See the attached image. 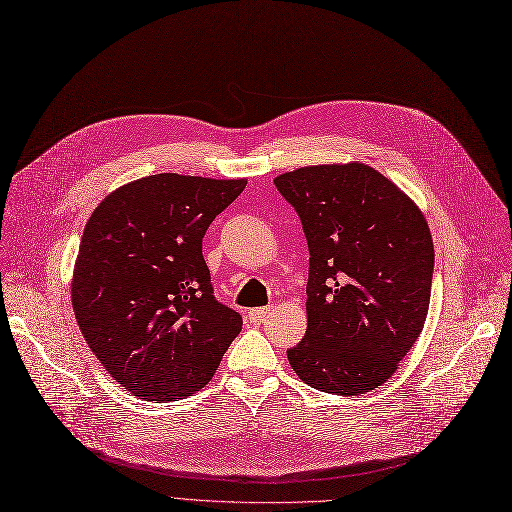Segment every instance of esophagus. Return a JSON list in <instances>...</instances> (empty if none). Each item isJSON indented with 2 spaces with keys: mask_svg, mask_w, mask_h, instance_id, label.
<instances>
[{
  "mask_svg": "<svg viewBox=\"0 0 512 512\" xmlns=\"http://www.w3.org/2000/svg\"><path fill=\"white\" fill-rule=\"evenodd\" d=\"M270 311H272V307H255V309H249V319H251V321H261Z\"/></svg>",
  "mask_w": 512,
  "mask_h": 512,
  "instance_id": "1",
  "label": "esophagus"
}]
</instances>
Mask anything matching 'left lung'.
<instances>
[{
  "instance_id": "1",
  "label": "left lung",
  "mask_w": 512,
  "mask_h": 512,
  "mask_svg": "<svg viewBox=\"0 0 512 512\" xmlns=\"http://www.w3.org/2000/svg\"><path fill=\"white\" fill-rule=\"evenodd\" d=\"M309 245L307 334L290 367L315 390L359 396L392 378L419 338L434 242L421 209L371 166L321 164L274 178Z\"/></svg>"
}]
</instances>
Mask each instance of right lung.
<instances>
[{"label":"right lung","instance_id":"obj_1","mask_svg":"<svg viewBox=\"0 0 512 512\" xmlns=\"http://www.w3.org/2000/svg\"><path fill=\"white\" fill-rule=\"evenodd\" d=\"M247 180L153 174L91 213L72 276V309L87 344L134 396L199 392L242 328L215 301L203 236Z\"/></svg>","mask_w":512,"mask_h":512}]
</instances>
